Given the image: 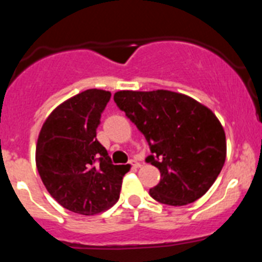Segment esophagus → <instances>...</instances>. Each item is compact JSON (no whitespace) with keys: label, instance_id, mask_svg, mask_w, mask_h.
<instances>
[{"label":"esophagus","instance_id":"1","mask_svg":"<svg viewBox=\"0 0 262 262\" xmlns=\"http://www.w3.org/2000/svg\"><path fill=\"white\" fill-rule=\"evenodd\" d=\"M129 165L133 166V168H139V166H140V164H139L136 160H129Z\"/></svg>","mask_w":262,"mask_h":262}]
</instances>
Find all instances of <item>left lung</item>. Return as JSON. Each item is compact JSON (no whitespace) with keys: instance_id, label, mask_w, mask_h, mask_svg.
I'll use <instances>...</instances> for the list:
<instances>
[{"instance_id":"8db88e82","label":"left lung","mask_w":262,"mask_h":262,"mask_svg":"<svg viewBox=\"0 0 262 262\" xmlns=\"http://www.w3.org/2000/svg\"><path fill=\"white\" fill-rule=\"evenodd\" d=\"M118 107L147 139L145 161L161 173L149 189L157 202L185 206L206 194L226 161V134L209 107L170 90L114 94Z\"/></svg>"}]
</instances>
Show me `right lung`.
Here are the masks:
<instances>
[{
	"instance_id": "right-lung-1",
	"label": "right lung",
	"mask_w": 262,
	"mask_h": 262,
	"mask_svg": "<svg viewBox=\"0 0 262 262\" xmlns=\"http://www.w3.org/2000/svg\"><path fill=\"white\" fill-rule=\"evenodd\" d=\"M111 93L88 89L48 115L36 143V168L48 193L64 209L96 215L119 200L127 165H114L97 140Z\"/></svg>"
}]
</instances>
